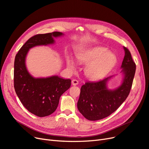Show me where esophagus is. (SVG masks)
Returning <instances> with one entry per match:
<instances>
[{
    "instance_id": "34e87169",
    "label": "esophagus",
    "mask_w": 149,
    "mask_h": 149,
    "mask_svg": "<svg viewBox=\"0 0 149 149\" xmlns=\"http://www.w3.org/2000/svg\"><path fill=\"white\" fill-rule=\"evenodd\" d=\"M72 85H77L79 84V81L75 79H73L72 80Z\"/></svg>"
}]
</instances>
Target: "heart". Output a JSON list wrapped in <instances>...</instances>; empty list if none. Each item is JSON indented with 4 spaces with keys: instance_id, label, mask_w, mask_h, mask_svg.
Here are the masks:
<instances>
[{
    "instance_id": "obj_1",
    "label": "heart",
    "mask_w": 149,
    "mask_h": 149,
    "mask_svg": "<svg viewBox=\"0 0 149 149\" xmlns=\"http://www.w3.org/2000/svg\"><path fill=\"white\" fill-rule=\"evenodd\" d=\"M79 59L84 63H89L85 69V75L90 79H96L108 73L117 61L115 55L109 53L108 49L104 47H95L81 53ZM68 65L70 69L75 68L72 61H68Z\"/></svg>"
}]
</instances>
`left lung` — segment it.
Instances as JSON below:
<instances>
[{
	"label": "left lung",
	"mask_w": 149,
	"mask_h": 149,
	"mask_svg": "<svg viewBox=\"0 0 149 149\" xmlns=\"http://www.w3.org/2000/svg\"><path fill=\"white\" fill-rule=\"evenodd\" d=\"M125 55L122 64L123 83L118 88L109 90L107 81L111 77L97 81H88L82 85L77 102L79 112L86 119L95 121L114 112L128 96L136 72V64L129 49L124 47Z\"/></svg>",
	"instance_id": "left-lung-1"
}]
</instances>
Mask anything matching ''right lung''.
<instances>
[{
  "mask_svg": "<svg viewBox=\"0 0 149 149\" xmlns=\"http://www.w3.org/2000/svg\"><path fill=\"white\" fill-rule=\"evenodd\" d=\"M62 35V32L56 31L32 36L22 46L15 56V92L27 111L40 117L48 116L56 111L59 98L70 88L71 80L62 79L58 76L34 78L27 70L25 64L26 56L32 47L53 43V37Z\"/></svg>",
  "mask_w": 149,
  "mask_h": 149,
  "instance_id": "obj_1",
  "label": "right lung"
}]
</instances>
